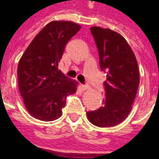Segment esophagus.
<instances>
[{
  "mask_svg": "<svg viewBox=\"0 0 159 159\" xmlns=\"http://www.w3.org/2000/svg\"><path fill=\"white\" fill-rule=\"evenodd\" d=\"M89 89V87L88 86V85H82V89H83V91Z\"/></svg>",
  "mask_w": 159,
  "mask_h": 159,
  "instance_id": "1",
  "label": "esophagus"
}]
</instances>
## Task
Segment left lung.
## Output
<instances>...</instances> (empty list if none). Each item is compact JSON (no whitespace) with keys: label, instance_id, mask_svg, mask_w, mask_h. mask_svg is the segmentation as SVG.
<instances>
[{"label":"left lung","instance_id":"1","mask_svg":"<svg viewBox=\"0 0 159 159\" xmlns=\"http://www.w3.org/2000/svg\"><path fill=\"white\" fill-rule=\"evenodd\" d=\"M100 70L107 73L102 107L87 112L90 123L101 128L113 127L125 119L132 109L140 76L132 49L123 36L110 29L91 27Z\"/></svg>","mask_w":159,"mask_h":159}]
</instances>
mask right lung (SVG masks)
Here are the masks:
<instances>
[{
  "label": "right lung",
  "mask_w": 159,
  "mask_h": 159,
  "mask_svg": "<svg viewBox=\"0 0 159 159\" xmlns=\"http://www.w3.org/2000/svg\"><path fill=\"white\" fill-rule=\"evenodd\" d=\"M81 29L70 21H52L30 42L18 66L20 94L32 117L53 121L62 115L66 97L76 93L77 82L59 70L66 43Z\"/></svg>",
  "instance_id": "add662e5"
}]
</instances>
